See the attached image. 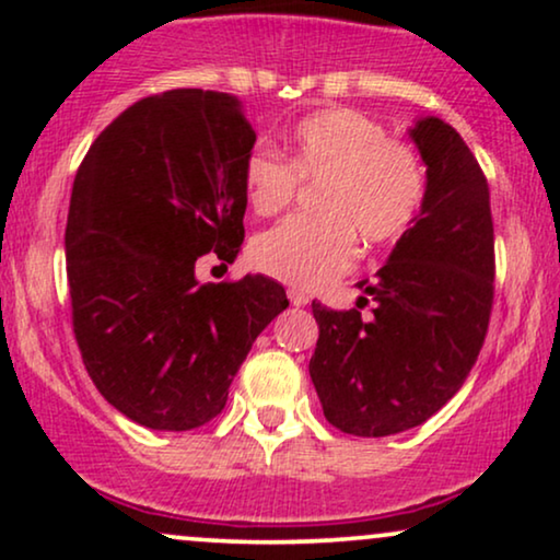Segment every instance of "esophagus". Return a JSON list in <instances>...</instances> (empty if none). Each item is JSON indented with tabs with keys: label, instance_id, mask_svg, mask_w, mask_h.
<instances>
[{
	"label": "esophagus",
	"instance_id": "1",
	"mask_svg": "<svg viewBox=\"0 0 560 560\" xmlns=\"http://www.w3.org/2000/svg\"><path fill=\"white\" fill-rule=\"evenodd\" d=\"M289 302H292V305H298V307H302V305H307V302H311V298H307L305 292H302V289H298V287H292L289 289Z\"/></svg>",
	"mask_w": 560,
	"mask_h": 560
}]
</instances>
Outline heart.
<instances>
[{"instance_id":"heart-1","label":"heart","mask_w":560,"mask_h":560,"mask_svg":"<svg viewBox=\"0 0 560 560\" xmlns=\"http://www.w3.org/2000/svg\"><path fill=\"white\" fill-rule=\"evenodd\" d=\"M279 152L258 147L244 160V197L253 213L276 215L317 184L318 215H294L262 231L249 247L255 268L284 284L316 289L352 266L358 236L365 244L395 242L410 229L427 195L419 152L355 110L307 115Z\"/></svg>"}]
</instances>
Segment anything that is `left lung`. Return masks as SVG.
I'll list each match as a JSON object with an SVG mask.
<instances>
[{
  "label": "left lung",
  "instance_id": "1",
  "mask_svg": "<svg viewBox=\"0 0 560 560\" xmlns=\"http://www.w3.org/2000/svg\"><path fill=\"white\" fill-rule=\"evenodd\" d=\"M427 163V195L371 294L350 311L313 302L311 358L324 416L339 432L389 436L445 405L477 363L494 300L490 186L453 126L423 118L410 131Z\"/></svg>",
  "mask_w": 560,
  "mask_h": 560
}]
</instances>
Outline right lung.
Returning <instances> with one entry per match:
<instances>
[{
  "label": "right lung",
  "mask_w": 560,
  "mask_h": 560,
  "mask_svg": "<svg viewBox=\"0 0 560 560\" xmlns=\"http://www.w3.org/2000/svg\"><path fill=\"white\" fill-rule=\"evenodd\" d=\"M255 131L234 94L171 89L113 120L79 165L66 226L83 365L141 427L189 432L223 410L255 337L289 305L266 276L199 284L234 262Z\"/></svg>",
  "instance_id": "obj_1"
}]
</instances>
